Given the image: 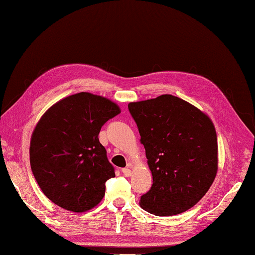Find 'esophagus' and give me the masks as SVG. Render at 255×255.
Segmentation results:
<instances>
[{"label":"esophagus","mask_w":255,"mask_h":255,"mask_svg":"<svg viewBox=\"0 0 255 255\" xmlns=\"http://www.w3.org/2000/svg\"><path fill=\"white\" fill-rule=\"evenodd\" d=\"M123 173H124L125 176H126V177H129V176H131V170L129 169L128 167L123 168Z\"/></svg>","instance_id":"1"}]
</instances>
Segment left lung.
<instances>
[{
    "label": "left lung",
    "mask_w": 255,
    "mask_h": 255,
    "mask_svg": "<svg viewBox=\"0 0 255 255\" xmlns=\"http://www.w3.org/2000/svg\"><path fill=\"white\" fill-rule=\"evenodd\" d=\"M145 147L151 188L143 210L158 216L189 210L205 195L217 173L214 124L195 106L172 95L128 105Z\"/></svg>",
    "instance_id": "obj_1"
}]
</instances>
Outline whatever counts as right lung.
Returning <instances> with one entry per match:
<instances>
[{"label": "right lung", "mask_w": 255, "mask_h": 255, "mask_svg": "<svg viewBox=\"0 0 255 255\" xmlns=\"http://www.w3.org/2000/svg\"><path fill=\"white\" fill-rule=\"evenodd\" d=\"M118 114L112 100L79 92L55 103L40 118L31 136L30 164L41 191L55 205L82 213L103 200L115 169L98 135Z\"/></svg>", "instance_id": "right-lung-1"}]
</instances>
